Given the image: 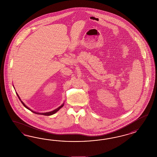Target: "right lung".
Listing matches in <instances>:
<instances>
[{
  "label": "right lung",
  "mask_w": 157,
  "mask_h": 157,
  "mask_svg": "<svg viewBox=\"0 0 157 157\" xmlns=\"http://www.w3.org/2000/svg\"><path fill=\"white\" fill-rule=\"evenodd\" d=\"M16 94H17V96L18 97V98H19V100L21 101V103L23 104L24 106L26 108H27L28 109L30 110L31 112H32L33 113H36V114H43V115H45V116H51V115H52V114H55V113H56L58 110H59V109H60V108H62V107L64 106V103L63 104L61 105V106H60L59 108H57V109H56L53 110V111H51V112H45V113H38V112H34L33 110H32V109H30V108H29L26 105L24 104V102L21 101V98H19V95L18 94L16 93Z\"/></svg>",
  "instance_id": "right-lung-1"
}]
</instances>
